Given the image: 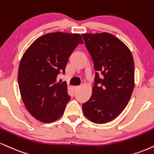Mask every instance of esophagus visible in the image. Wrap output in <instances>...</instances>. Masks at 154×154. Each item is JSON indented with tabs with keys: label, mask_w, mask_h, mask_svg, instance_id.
<instances>
[{
	"label": "esophagus",
	"mask_w": 154,
	"mask_h": 154,
	"mask_svg": "<svg viewBox=\"0 0 154 154\" xmlns=\"http://www.w3.org/2000/svg\"><path fill=\"white\" fill-rule=\"evenodd\" d=\"M79 88V86H75V87H74V90H75V91H77V90H78Z\"/></svg>",
	"instance_id": "obj_1"
}]
</instances>
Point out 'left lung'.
Here are the masks:
<instances>
[{"label": "left lung", "mask_w": 154, "mask_h": 154, "mask_svg": "<svg viewBox=\"0 0 154 154\" xmlns=\"http://www.w3.org/2000/svg\"><path fill=\"white\" fill-rule=\"evenodd\" d=\"M82 36L97 71L91 97L82 104L83 113L92 123H108L123 112L131 99L135 85L133 55L122 41L109 33Z\"/></svg>", "instance_id": "8db88e82"}]
</instances>
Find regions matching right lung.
Wrapping results in <instances>:
<instances>
[{"mask_svg": "<svg viewBox=\"0 0 154 154\" xmlns=\"http://www.w3.org/2000/svg\"><path fill=\"white\" fill-rule=\"evenodd\" d=\"M83 44L79 34L49 33L38 37L26 50L20 62L18 82L21 99L33 117L44 123L64 114L70 96L66 82H57L72 51Z\"/></svg>", "mask_w": 154, "mask_h": 154, "instance_id": "add662e5", "label": "right lung"}]
</instances>
